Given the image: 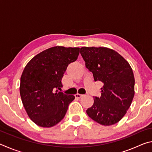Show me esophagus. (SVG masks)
I'll use <instances>...</instances> for the list:
<instances>
[{
  "label": "esophagus",
  "instance_id": "1",
  "mask_svg": "<svg viewBox=\"0 0 152 152\" xmlns=\"http://www.w3.org/2000/svg\"><path fill=\"white\" fill-rule=\"evenodd\" d=\"M82 96H83V94H78V93H77V94H75V97L77 98V99H80Z\"/></svg>",
  "mask_w": 152,
  "mask_h": 152
}]
</instances>
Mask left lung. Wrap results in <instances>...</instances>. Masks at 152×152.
I'll list each match as a JSON object with an SVG mask.
<instances>
[{
  "instance_id": "1",
  "label": "left lung",
  "mask_w": 152,
  "mask_h": 152,
  "mask_svg": "<svg viewBox=\"0 0 152 152\" xmlns=\"http://www.w3.org/2000/svg\"><path fill=\"white\" fill-rule=\"evenodd\" d=\"M80 54L95 81L103 83L101 96L94 97L86 113L99 124L119 121L130 107L135 94V78L128 61L116 51L104 47H82Z\"/></svg>"
}]
</instances>
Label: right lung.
<instances>
[{
	"label": "right lung",
	"mask_w": 152,
	"mask_h": 152,
	"mask_svg": "<svg viewBox=\"0 0 152 152\" xmlns=\"http://www.w3.org/2000/svg\"><path fill=\"white\" fill-rule=\"evenodd\" d=\"M79 48L55 46L34 56L20 76V95L28 116L36 125L51 127L65 116L74 95L59 92L68 64L75 61Z\"/></svg>",
	"instance_id": "right-lung-1"
}]
</instances>
